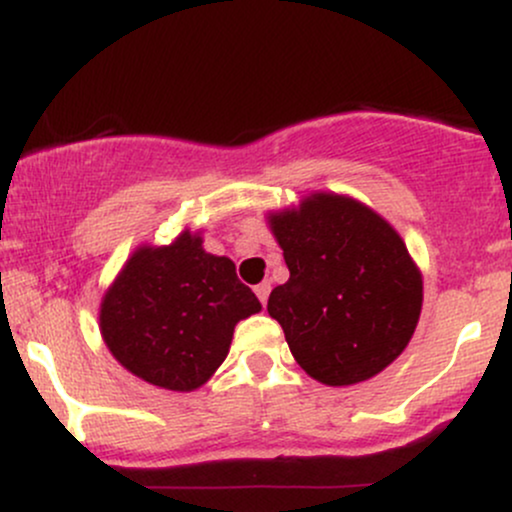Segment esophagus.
Returning a JSON list of instances; mask_svg holds the SVG:
<instances>
[{"instance_id":"34e87169","label":"esophagus","mask_w":512,"mask_h":512,"mask_svg":"<svg viewBox=\"0 0 512 512\" xmlns=\"http://www.w3.org/2000/svg\"><path fill=\"white\" fill-rule=\"evenodd\" d=\"M269 291H272V286H269V281H262V284L255 286V293H257V298H260L262 305H267Z\"/></svg>"}]
</instances>
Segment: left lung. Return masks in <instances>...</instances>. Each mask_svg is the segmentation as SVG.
Returning a JSON list of instances; mask_svg holds the SVG:
<instances>
[{
    "mask_svg": "<svg viewBox=\"0 0 512 512\" xmlns=\"http://www.w3.org/2000/svg\"><path fill=\"white\" fill-rule=\"evenodd\" d=\"M289 281L269 293L293 358L310 378L363 383L407 349L421 315L424 281L383 216L332 192L269 214Z\"/></svg>",
    "mask_w": 512,
    "mask_h": 512,
    "instance_id": "obj_1",
    "label": "left lung"
}]
</instances>
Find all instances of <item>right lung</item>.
Segmentation results:
<instances>
[{"label":"right lung","mask_w":512,"mask_h":512,"mask_svg":"<svg viewBox=\"0 0 512 512\" xmlns=\"http://www.w3.org/2000/svg\"><path fill=\"white\" fill-rule=\"evenodd\" d=\"M260 310L236 264L209 255L199 233L185 231L163 248L134 250L103 296L101 334L129 373L190 392L228 356L238 322Z\"/></svg>","instance_id":"1"}]
</instances>
